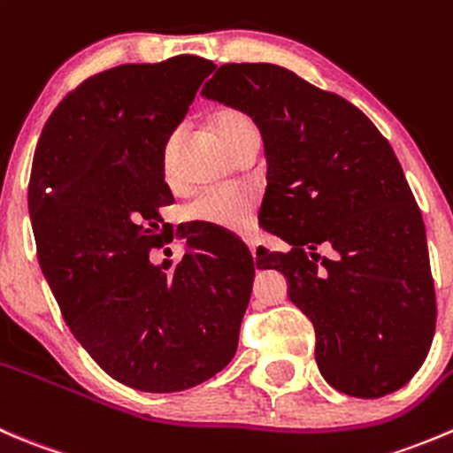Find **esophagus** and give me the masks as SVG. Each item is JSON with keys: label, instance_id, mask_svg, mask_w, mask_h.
<instances>
[{"label": "esophagus", "instance_id": "34e87169", "mask_svg": "<svg viewBox=\"0 0 453 453\" xmlns=\"http://www.w3.org/2000/svg\"><path fill=\"white\" fill-rule=\"evenodd\" d=\"M244 242H246V246H249V249H250V255H253V257H255V250H257V244H255L253 240H244Z\"/></svg>", "mask_w": 453, "mask_h": 453}]
</instances>
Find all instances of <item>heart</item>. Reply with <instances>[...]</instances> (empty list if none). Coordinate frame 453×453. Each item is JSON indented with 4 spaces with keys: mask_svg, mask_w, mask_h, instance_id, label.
<instances>
[{
    "mask_svg": "<svg viewBox=\"0 0 453 453\" xmlns=\"http://www.w3.org/2000/svg\"><path fill=\"white\" fill-rule=\"evenodd\" d=\"M213 132L218 134L222 142L228 147V151L235 150L246 136L257 134L253 120L237 110H222L213 116ZM172 150L173 138H169L165 145L163 154V169L169 173L172 165ZM255 200L249 191L244 189H203L185 204L182 218L187 222H203L220 231H244L253 220Z\"/></svg>",
    "mask_w": 453,
    "mask_h": 453,
    "instance_id": "1",
    "label": "heart"
}]
</instances>
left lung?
Listing matches in <instances>:
<instances>
[{
  "label": "left lung",
  "mask_w": 453,
  "mask_h": 453,
  "mask_svg": "<svg viewBox=\"0 0 453 453\" xmlns=\"http://www.w3.org/2000/svg\"><path fill=\"white\" fill-rule=\"evenodd\" d=\"M203 94L262 132L259 222L290 250H259L257 266L284 273L315 326L321 377L359 398L403 388L432 346L436 295L423 216L388 138L350 101L280 65L225 64Z\"/></svg>",
  "instance_id": "1"
}]
</instances>
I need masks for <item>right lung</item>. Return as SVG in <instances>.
Masks as SVG:
<instances>
[{
	"label": "right lung",
	"mask_w": 453,
	"mask_h": 453,
	"mask_svg": "<svg viewBox=\"0 0 453 453\" xmlns=\"http://www.w3.org/2000/svg\"><path fill=\"white\" fill-rule=\"evenodd\" d=\"M213 61L127 64L85 79L43 125L28 182L37 259L65 324L119 383L180 392L237 350L253 288L242 242L187 231L182 262L151 264L160 207L173 203L163 154Z\"/></svg>",
	"instance_id": "right-lung-1"
}]
</instances>
